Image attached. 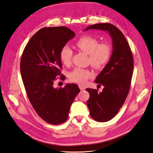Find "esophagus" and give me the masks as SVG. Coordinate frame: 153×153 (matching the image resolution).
I'll return each mask as SVG.
<instances>
[{"instance_id": "1", "label": "esophagus", "mask_w": 153, "mask_h": 153, "mask_svg": "<svg viewBox=\"0 0 153 153\" xmlns=\"http://www.w3.org/2000/svg\"><path fill=\"white\" fill-rule=\"evenodd\" d=\"M79 88H80V89H81V91H84V90H85V88H84V87H82V86H79Z\"/></svg>"}]
</instances>
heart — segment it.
Segmentation results:
<instances>
[{"label":"heart","instance_id":"1","mask_svg":"<svg viewBox=\"0 0 153 153\" xmlns=\"http://www.w3.org/2000/svg\"><path fill=\"white\" fill-rule=\"evenodd\" d=\"M76 47L78 50L88 55V61L96 69H102L111 58L112 49L108 43H99L98 39L89 35L81 37L76 43ZM73 52L72 49L65 45L60 52V59L65 65L71 64ZM93 77V73L88 69L77 67L69 74L71 81L84 85L89 78Z\"/></svg>","mask_w":153,"mask_h":153}]
</instances>
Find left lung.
Returning a JSON list of instances; mask_svg holds the SVG:
<instances>
[{
    "instance_id": "obj_1",
    "label": "left lung",
    "mask_w": 153,
    "mask_h": 153,
    "mask_svg": "<svg viewBox=\"0 0 153 153\" xmlns=\"http://www.w3.org/2000/svg\"><path fill=\"white\" fill-rule=\"evenodd\" d=\"M89 30L107 31L112 39L111 58L95 79L98 85L104 86L103 91L86 89L89 93L87 105L90 115L97 122H107L118 114L127 98L134 69L133 56L125 36L115 26L110 23L95 24L84 31Z\"/></svg>"
}]
</instances>
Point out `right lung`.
Instances as JSON below:
<instances>
[{
    "label": "right lung",
    "instance_id": "obj_1",
    "mask_svg": "<svg viewBox=\"0 0 153 153\" xmlns=\"http://www.w3.org/2000/svg\"><path fill=\"white\" fill-rule=\"evenodd\" d=\"M75 33L65 26L39 30L28 42L22 53L20 69L27 96L43 120L58 125L65 122L71 106L80 89L76 84L55 88L60 75V52ZM61 77L65 79L62 75Z\"/></svg>",
    "mask_w": 153,
    "mask_h": 153
}]
</instances>
